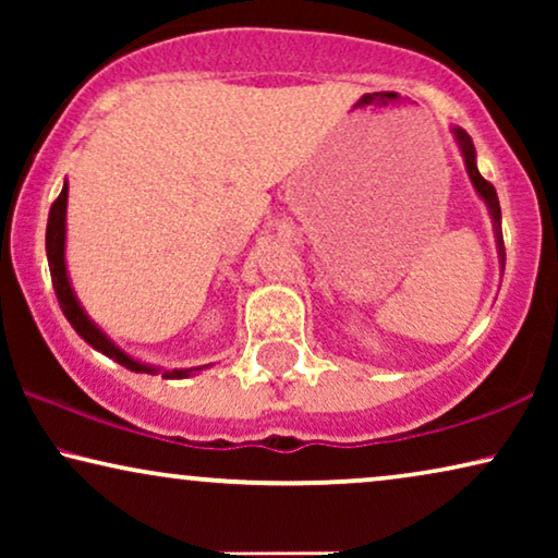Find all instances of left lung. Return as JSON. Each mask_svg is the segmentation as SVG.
Wrapping results in <instances>:
<instances>
[{"instance_id":"obj_1","label":"left lung","mask_w":558,"mask_h":558,"mask_svg":"<svg viewBox=\"0 0 558 558\" xmlns=\"http://www.w3.org/2000/svg\"><path fill=\"white\" fill-rule=\"evenodd\" d=\"M454 136L457 142H460V149H462V157H464V165H468V174L472 180V185L480 193V197L487 203V208H490V216H493V226H495V241H498V256H500V266L506 269V243H502V228H500V203H498V193H495V187L487 182L483 174L477 172V165H475V144H472L470 134L464 132V129H454Z\"/></svg>"}]
</instances>
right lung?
Returning <instances> with one entry per match:
<instances>
[{"instance_id":"add662e5","label":"right lung","mask_w":558,"mask_h":558,"mask_svg":"<svg viewBox=\"0 0 558 558\" xmlns=\"http://www.w3.org/2000/svg\"><path fill=\"white\" fill-rule=\"evenodd\" d=\"M65 203H68V185H63L60 195L56 197V203L50 205V216H48V231H45V251H48V264H50V277H52V289H56L58 304L63 310V315L68 317V323L73 325V330L81 335L83 340L88 342L90 348H96L98 353L109 355L124 368L134 371V373H155V368L149 365L136 363L134 357H129L124 350H119L113 342L106 338V335L98 330V327L90 323L86 317V312L81 310L78 300H75L71 281H68V271H65ZM190 371H165L162 378H187Z\"/></svg>"}]
</instances>
